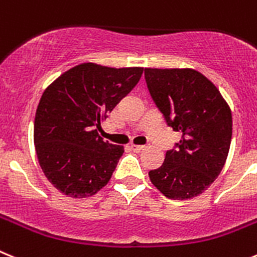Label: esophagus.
I'll use <instances>...</instances> for the list:
<instances>
[{
	"label": "esophagus",
	"mask_w": 257,
	"mask_h": 257,
	"mask_svg": "<svg viewBox=\"0 0 257 257\" xmlns=\"http://www.w3.org/2000/svg\"><path fill=\"white\" fill-rule=\"evenodd\" d=\"M144 148H146V146H143V144H131V150L135 151V152H140Z\"/></svg>",
	"instance_id": "esophagus-1"
}]
</instances>
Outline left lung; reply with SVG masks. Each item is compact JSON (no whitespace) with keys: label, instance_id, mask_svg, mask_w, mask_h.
<instances>
[{"label":"left lung","instance_id":"left-lung-1","mask_svg":"<svg viewBox=\"0 0 257 257\" xmlns=\"http://www.w3.org/2000/svg\"><path fill=\"white\" fill-rule=\"evenodd\" d=\"M148 91L168 126L181 131L177 150L151 170L162 195L186 200L203 194L222 170L231 143L229 105L209 79L192 69H144Z\"/></svg>","mask_w":257,"mask_h":257}]
</instances>
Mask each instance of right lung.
Here are the masks:
<instances>
[{
  "label": "right lung",
  "instance_id": "add662e5",
  "mask_svg": "<svg viewBox=\"0 0 257 257\" xmlns=\"http://www.w3.org/2000/svg\"><path fill=\"white\" fill-rule=\"evenodd\" d=\"M142 74L143 67L82 63L44 91L35 117L34 142L44 174L58 191L87 197L106 186L124 150L104 142L97 128Z\"/></svg>",
  "mask_w": 257,
  "mask_h": 257
}]
</instances>
